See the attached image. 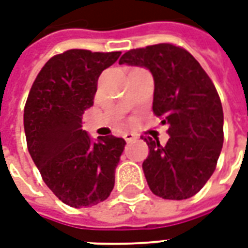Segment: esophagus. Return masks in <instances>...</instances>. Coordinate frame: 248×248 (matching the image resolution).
<instances>
[{
    "instance_id": "1",
    "label": "esophagus",
    "mask_w": 248,
    "mask_h": 248,
    "mask_svg": "<svg viewBox=\"0 0 248 248\" xmlns=\"http://www.w3.org/2000/svg\"><path fill=\"white\" fill-rule=\"evenodd\" d=\"M124 139H125L126 142H131L133 141V140H136L137 136L136 135H133V133H131V132H125V133H124Z\"/></svg>"
}]
</instances>
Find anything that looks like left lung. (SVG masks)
<instances>
[{
	"label": "left lung",
	"instance_id": "8db88e82",
	"mask_svg": "<svg viewBox=\"0 0 248 248\" xmlns=\"http://www.w3.org/2000/svg\"><path fill=\"white\" fill-rule=\"evenodd\" d=\"M119 63L151 71L153 112L169 126L165 145L144 139L149 156L142 170L149 189L165 200L190 198L214 173L223 145V109L216 87L190 52L170 43L129 50Z\"/></svg>",
	"mask_w": 248,
	"mask_h": 248
}]
</instances>
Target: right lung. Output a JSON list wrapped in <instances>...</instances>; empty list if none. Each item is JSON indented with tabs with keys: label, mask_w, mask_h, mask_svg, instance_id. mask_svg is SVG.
Masks as SVG:
<instances>
[{
	"label": "right lung",
	"mask_w": 248,
	"mask_h": 248,
	"mask_svg": "<svg viewBox=\"0 0 248 248\" xmlns=\"http://www.w3.org/2000/svg\"><path fill=\"white\" fill-rule=\"evenodd\" d=\"M120 51L67 50L48 61L29 92L23 125L28 149L45 184L63 203L90 207L107 200L115 185L125 140L82 129V116L93 104L97 79Z\"/></svg>",
	"instance_id": "1"
}]
</instances>
